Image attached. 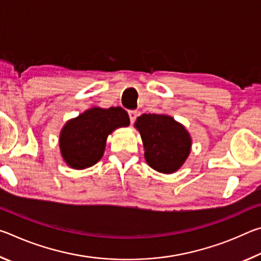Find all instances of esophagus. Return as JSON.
I'll return each mask as SVG.
<instances>
[{"label":"esophagus","instance_id":"1","mask_svg":"<svg viewBox=\"0 0 261 261\" xmlns=\"http://www.w3.org/2000/svg\"><path fill=\"white\" fill-rule=\"evenodd\" d=\"M137 116H138V114H137V112H135V110H131V112H129V117H130L131 124H134Z\"/></svg>","mask_w":261,"mask_h":261}]
</instances>
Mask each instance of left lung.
I'll list each match as a JSON object with an SVG mask.
<instances>
[{"instance_id":"1","label":"left lung","mask_w":261,"mask_h":261,"mask_svg":"<svg viewBox=\"0 0 261 261\" xmlns=\"http://www.w3.org/2000/svg\"><path fill=\"white\" fill-rule=\"evenodd\" d=\"M135 126L140 132L149 167L163 174L182 167L191 149V137L180 123L168 115L143 114Z\"/></svg>"}]
</instances>
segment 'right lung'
<instances>
[{"label":"right lung","instance_id":"1","mask_svg":"<svg viewBox=\"0 0 261 261\" xmlns=\"http://www.w3.org/2000/svg\"><path fill=\"white\" fill-rule=\"evenodd\" d=\"M130 124L129 115L121 107H94L68 121L60 135L62 158L73 169L95 165L103 155L107 137Z\"/></svg>","mask_w":261,"mask_h":261}]
</instances>
